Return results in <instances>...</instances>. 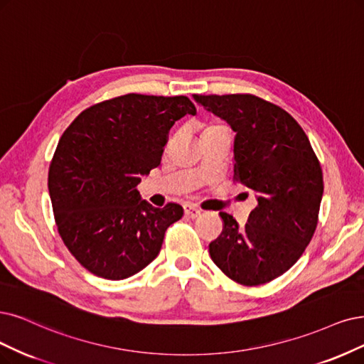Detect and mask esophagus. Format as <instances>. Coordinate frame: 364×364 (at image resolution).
Wrapping results in <instances>:
<instances>
[{
  "label": "esophagus",
  "instance_id": "1",
  "mask_svg": "<svg viewBox=\"0 0 364 364\" xmlns=\"http://www.w3.org/2000/svg\"><path fill=\"white\" fill-rule=\"evenodd\" d=\"M184 216L189 218V219H196V218L200 216V210H198L192 204H186L184 205Z\"/></svg>",
  "mask_w": 364,
  "mask_h": 364
}]
</instances>
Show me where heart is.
<instances>
[{"label": "heart", "mask_w": 364, "mask_h": 364, "mask_svg": "<svg viewBox=\"0 0 364 364\" xmlns=\"http://www.w3.org/2000/svg\"><path fill=\"white\" fill-rule=\"evenodd\" d=\"M213 129H223L222 126H216V124H213V126H208L205 130H213Z\"/></svg>", "instance_id": "1"}]
</instances>
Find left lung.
<instances>
[{
    "mask_svg": "<svg viewBox=\"0 0 364 364\" xmlns=\"http://www.w3.org/2000/svg\"><path fill=\"white\" fill-rule=\"evenodd\" d=\"M235 132L234 181L258 200L245 226L220 213L213 262L234 282L257 287L287 273L315 234L324 180L301 126L280 106L253 94H195Z\"/></svg>",
    "mask_w": 364,
    "mask_h": 364,
    "instance_id": "left-lung-1",
    "label": "left lung"
}]
</instances>
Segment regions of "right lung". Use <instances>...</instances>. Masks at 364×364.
Segmentation results:
<instances>
[{"label":"right lung","mask_w":364,"mask_h":364,"mask_svg":"<svg viewBox=\"0 0 364 364\" xmlns=\"http://www.w3.org/2000/svg\"><path fill=\"white\" fill-rule=\"evenodd\" d=\"M196 114L186 96L124 94L87 107L60 138L48 187L58 234L94 276L127 279L153 262L183 207L141 200V175L160 165L171 127Z\"/></svg>","instance_id":"right-lung-1"}]
</instances>
